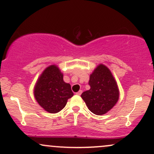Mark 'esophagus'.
<instances>
[{
    "instance_id": "obj_1",
    "label": "esophagus",
    "mask_w": 154,
    "mask_h": 154,
    "mask_svg": "<svg viewBox=\"0 0 154 154\" xmlns=\"http://www.w3.org/2000/svg\"><path fill=\"white\" fill-rule=\"evenodd\" d=\"M82 91L79 90L78 92H77V93H76V94H77V95H79H79L82 94Z\"/></svg>"
}]
</instances>
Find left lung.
I'll return each mask as SVG.
<instances>
[{
    "label": "left lung",
    "instance_id": "obj_1",
    "mask_svg": "<svg viewBox=\"0 0 154 154\" xmlns=\"http://www.w3.org/2000/svg\"><path fill=\"white\" fill-rule=\"evenodd\" d=\"M89 90L81 97L91 112L102 115L109 111L119 100V89L109 69L100 65L90 75Z\"/></svg>",
    "mask_w": 154,
    "mask_h": 154
}]
</instances>
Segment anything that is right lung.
<instances>
[{
	"mask_svg": "<svg viewBox=\"0 0 154 154\" xmlns=\"http://www.w3.org/2000/svg\"><path fill=\"white\" fill-rule=\"evenodd\" d=\"M34 95L38 104L50 113L61 111L74 94L69 84L63 81L59 68L51 65L45 69L35 87Z\"/></svg>",
	"mask_w": 154,
	"mask_h": 154,
	"instance_id": "add662e5",
	"label": "right lung"
}]
</instances>
